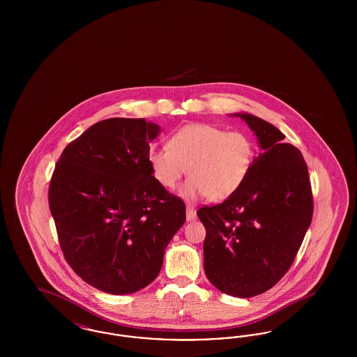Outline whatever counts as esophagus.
<instances>
[{"mask_svg": "<svg viewBox=\"0 0 357 357\" xmlns=\"http://www.w3.org/2000/svg\"><path fill=\"white\" fill-rule=\"evenodd\" d=\"M186 218L187 221L188 222L195 221V220H197V213H195L194 207H190V206H187Z\"/></svg>", "mask_w": 357, "mask_h": 357, "instance_id": "1", "label": "esophagus"}]
</instances>
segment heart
<instances>
[{"label": "heart", "mask_w": 357, "mask_h": 357, "mask_svg": "<svg viewBox=\"0 0 357 357\" xmlns=\"http://www.w3.org/2000/svg\"><path fill=\"white\" fill-rule=\"evenodd\" d=\"M255 156V142L246 132L194 123L174 131L167 147L153 149L149 163L153 178L167 190L178 186L188 169L190 178L179 191L188 202L204 197L218 202L245 183Z\"/></svg>", "instance_id": "1"}]
</instances>
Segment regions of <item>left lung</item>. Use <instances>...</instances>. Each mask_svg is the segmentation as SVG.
<instances>
[{"instance_id":"left-lung-1","label":"left lung","mask_w":357,"mask_h":357,"mask_svg":"<svg viewBox=\"0 0 357 357\" xmlns=\"http://www.w3.org/2000/svg\"><path fill=\"white\" fill-rule=\"evenodd\" d=\"M255 132L261 153L236 194L197 214L206 227L204 273L229 296L249 298L273 288L291 266L313 215L303 153L250 114H234Z\"/></svg>"}]
</instances>
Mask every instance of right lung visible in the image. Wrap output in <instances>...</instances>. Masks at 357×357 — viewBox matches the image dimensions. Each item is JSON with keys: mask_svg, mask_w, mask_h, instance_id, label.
I'll list each match as a JSON object with an SVG mask.
<instances>
[{"mask_svg": "<svg viewBox=\"0 0 357 357\" xmlns=\"http://www.w3.org/2000/svg\"><path fill=\"white\" fill-rule=\"evenodd\" d=\"M159 132L144 119L102 120L69 143L52 175L48 199L64 257L86 284L109 294L151 284L186 221L185 202L150 169Z\"/></svg>", "mask_w": 357, "mask_h": 357, "instance_id": "add662e5", "label": "right lung"}]
</instances>
